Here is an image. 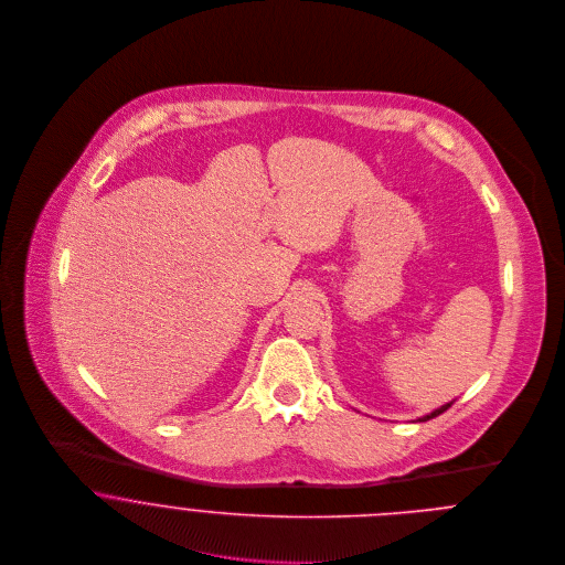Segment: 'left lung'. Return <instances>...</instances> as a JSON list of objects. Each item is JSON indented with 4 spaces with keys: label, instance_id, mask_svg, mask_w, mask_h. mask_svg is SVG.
Instances as JSON below:
<instances>
[{
    "label": "left lung",
    "instance_id": "obj_1",
    "mask_svg": "<svg viewBox=\"0 0 565 565\" xmlns=\"http://www.w3.org/2000/svg\"><path fill=\"white\" fill-rule=\"evenodd\" d=\"M452 403H455V401H452ZM452 403L441 404V406H439V408H435V411H433V413H428V415H424V417H417V422H426V419H433V417H437V415H441V413H444V411H448V408H450V406H452Z\"/></svg>",
    "mask_w": 565,
    "mask_h": 565
}]
</instances>
